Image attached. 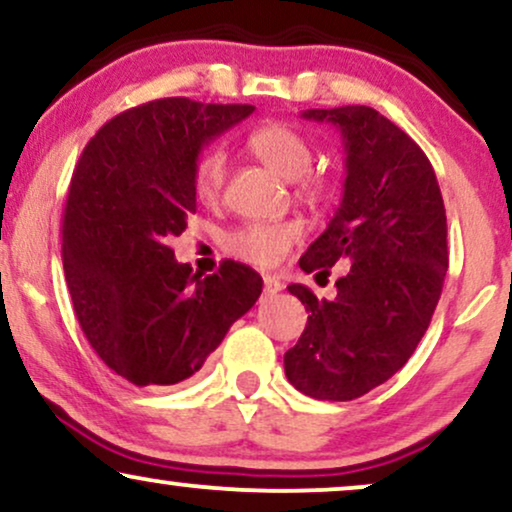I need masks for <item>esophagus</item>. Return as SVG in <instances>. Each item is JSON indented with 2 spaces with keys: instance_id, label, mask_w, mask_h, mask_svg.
Masks as SVG:
<instances>
[{
  "instance_id": "1",
  "label": "esophagus",
  "mask_w": 512,
  "mask_h": 512,
  "mask_svg": "<svg viewBox=\"0 0 512 512\" xmlns=\"http://www.w3.org/2000/svg\"><path fill=\"white\" fill-rule=\"evenodd\" d=\"M283 288V283L276 276H264V295H276Z\"/></svg>"
}]
</instances>
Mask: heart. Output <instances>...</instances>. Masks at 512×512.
I'll return each mask as SVG.
<instances>
[{
    "mask_svg": "<svg viewBox=\"0 0 512 512\" xmlns=\"http://www.w3.org/2000/svg\"><path fill=\"white\" fill-rule=\"evenodd\" d=\"M248 147L262 164H267L269 169L288 181L298 183L300 193L315 195L324 188L322 178L310 174L315 150H312L310 138L298 128L288 126V123H262L255 131H250ZM226 166L229 162H226V152L221 147H212L197 159L193 188L202 202L217 200L226 181ZM300 236L303 231L295 221H252L231 233L226 248L231 255L257 264V267H274L288 255V250L298 243Z\"/></svg>",
    "mask_w": 512,
    "mask_h": 512,
    "instance_id": "b5f03b06",
    "label": "heart"
}]
</instances>
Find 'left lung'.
I'll return each instance as SVG.
<instances>
[{"instance_id":"obj_1","label":"left lung","mask_w":512,"mask_h":512,"mask_svg":"<svg viewBox=\"0 0 512 512\" xmlns=\"http://www.w3.org/2000/svg\"><path fill=\"white\" fill-rule=\"evenodd\" d=\"M303 116L341 131L346 186L300 269H348L334 300H319L303 283L288 286L310 317L283 367L305 396L353 400L391 379L432 322L448 269L446 209L427 155L377 109L348 104Z\"/></svg>"}]
</instances>
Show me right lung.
I'll return each mask as SVG.
<instances>
[{
    "mask_svg": "<svg viewBox=\"0 0 512 512\" xmlns=\"http://www.w3.org/2000/svg\"><path fill=\"white\" fill-rule=\"evenodd\" d=\"M252 112L152 100L104 123L78 159L61 221L66 286L90 346L135 386L193 377L260 298L255 269L229 260L193 274L169 248L195 212L202 145Z\"/></svg>",
    "mask_w": 512,
    "mask_h": 512,
    "instance_id": "obj_1",
    "label": "right lung"
}]
</instances>
